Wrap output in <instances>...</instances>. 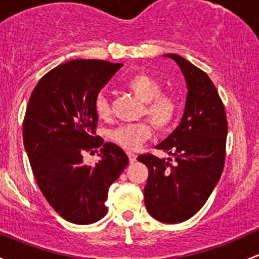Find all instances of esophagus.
<instances>
[{"label": "esophagus", "instance_id": "1", "mask_svg": "<svg viewBox=\"0 0 259 259\" xmlns=\"http://www.w3.org/2000/svg\"><path fill=\"white\" fill-rule=\"evenodd\" d=\"M127 156H129L130 164H134V162L137 161V155L133 154V152H127Z\"/></svg>", "mask_w": 259, "mask_h": 259}]
</instances>
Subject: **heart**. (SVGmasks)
Instances as JSON below:
<instances>
[{"instance_id": "heart-1", "label": "heart", "mask_w": 259, "mask_h": 259, "mask_svg": "<svg viewBox=\"0 0 259 259\" xmlns=\"http://www.w3.org/2000/svg\"><path fill=\"white\" fill-rule=\"evenodd\" d=\"M126 88L140 102L144 103L141 113L149 118L157 130H166L176 120L180 104L174 95L161 94V85L150 75H133L126 81ZM95 111L100 119H107L110 108L107 98L99 95L95 102ZM111 140L127 151L137 150L139 146L151 137V126L145 121L121 125L111 133Z\"/></svg>"}]
</instances>
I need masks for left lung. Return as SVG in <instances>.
<instances>
[{"label":"left lung","instance_id":"left-lung-1","mask_svg":"<svg viewBox=\"0 0 259 259\" xmlns=\"http://www.w3.org/2000/svg\"><path fill=\"white\" fill-rule=\"evenodd\" d=\"M175 61L187 85L180 125L155 148L174 156L167 160L140 155L149 168L144 200L149 213L165 223L191 219L206 203L225 165L228 125L216 87L200 68L184 57L165 54Z\"/></svg>","mask_w":259,"mask_h":259}]
</instances>
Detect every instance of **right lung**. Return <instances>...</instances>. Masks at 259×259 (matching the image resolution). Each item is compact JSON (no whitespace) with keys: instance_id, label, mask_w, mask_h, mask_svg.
I'll list each match as a JSON object with an SVG mask.
<instances>
[{"instance_id":"obj_1","label":"right lung","mask_w":259,"mask_h":259,"mask_svg":"<svg viewBox=\"0 0 259 259\" xmlns=\"http://www.w3.org/2000/svg\"><path fill=\"white\" fill-rule=\"evenodd\" d=\"M122 67L98 59L67 62L32 92L23 120V145L38 187L54 211L75 225H91L107 214L110 185L129 157L95 134V102L100 89ZM101 148L94 166L82 164L83 151Z\"/></svg>"}]
</instances>
